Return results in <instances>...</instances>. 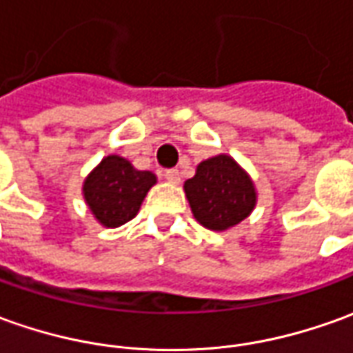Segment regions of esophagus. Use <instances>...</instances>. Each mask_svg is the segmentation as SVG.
<instances>
[{
    "label": "esophagus",
    "instance_id": "esophagus-1",
    "mask_svg": "<svg viewBox=\"0 0 353 353\" xmlns=\"http://www.w3.org/2000/svg\"><path fill=\"white\" fill-rule=\"evenodd\" d=\"M164 177H166V181H170L172 185H177V183L181 181L179 170H176V168H172V170H166V172H164Z\"/></svg>",
    "mask_w": 353,
    "mask_h": 353
}]
</instances>
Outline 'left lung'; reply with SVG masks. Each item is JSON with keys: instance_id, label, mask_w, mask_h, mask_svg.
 Wrapping results in <instances>:
<instances>
[{"instance_id": "obj_1", "label": "left lung", "mask_w": 353, "mask_h": 353, "mask_svg": "<svg viewBox=\"0 0 353 353\" xmlns=\"http://www.w3.org/2000/svg\"><path fill=\"white\" fill-rule=\"evenodd\" d=\"M183 191L196 222L212 232L237 226L257 207L253 179L228 154L203 160Z\"/></svg>"}]
</instances>
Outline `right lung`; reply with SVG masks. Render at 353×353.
I'll return each mask as SVG.
<instances>
[{
    "instance_id": "add662e5",
    "label": "right lung",
    "mask_w": 353,
    "mask_h": 353,
    "mask_svg": "<svg viewBox=\"0 0 353 353\" xmlns=\"http://www.w3.org/2000/svg\"><path fill=\"white\" fill-rule=\"evenodd\" d=\"M157 176L137 170L127 158L108 154L83 181V199L94 220L104 228H119L133 220Z\"/></svg>"
}]
</instances>
